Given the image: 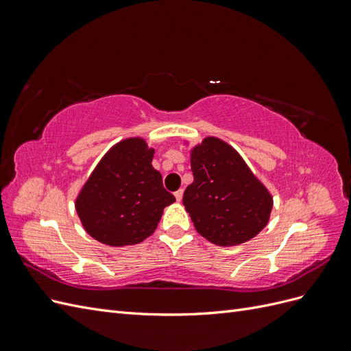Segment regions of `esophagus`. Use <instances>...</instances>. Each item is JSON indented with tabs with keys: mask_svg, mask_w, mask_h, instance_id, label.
Here are the masks:
<instances>
[{
	"mask_svg": "<svg viewBox=\"0 0 351 351\" xmlns=\"http://www.w3.org/2000/svg\"><path fill=\"white\" fill-rule=\"evenodd\" d=\"M183 189H180V190H177V192L174 193V196H176V199H177V202H182V199H183Z\"/></svg>",
	"mask_w": 351,
	"mask_h": 351,
	"instance_id": "esophagus-1",
	"label": "esophagus"
}]
</instances>
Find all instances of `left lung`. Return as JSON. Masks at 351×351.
Segmentation results:
<instances>
[{"instance_id":"obj_1","label":"left lung","mask_w":351,"mask_h":351,"mask_svg":"<svg viewBox=\"0 0 351 351\" xmlns=\"http://www.w3.org/2000/svg\"><path fill=\"white\" fill-rule=\"evenodd\" d=\"M193 183L183 205L196 231L217 246H237L267 227L274 199L241 155L208 136L190 149Z\"/></svg>"}]
</instances>
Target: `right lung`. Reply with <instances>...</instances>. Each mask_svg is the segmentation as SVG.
Segmentation results:
<instances>
[{"label": "right lung", "instance_id": "obj_1", "mask_svg": "<svg viewBox=\"0 0 351 351\" xmlns=\"http://www.w3.org/2000/svg\"><path fill=\"white\" fill-rule=\"evenodd\" d=\"M154 154V147L136 136L115 143L101 158L74 204L90 237L124 247L154 234L164 208L176 202L152 167Z\"/></svg>", "mask_w": 351, "mask_h": 351}]
</instances>
